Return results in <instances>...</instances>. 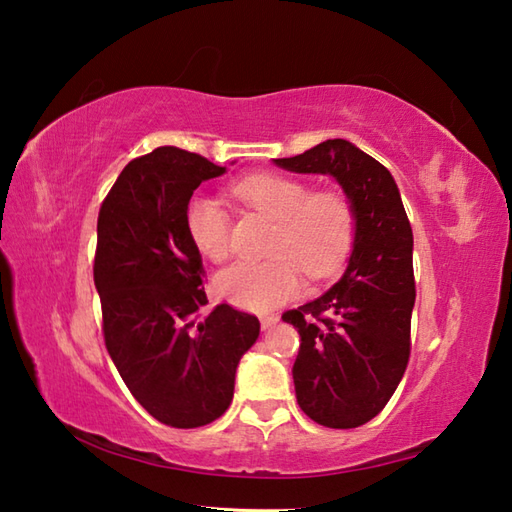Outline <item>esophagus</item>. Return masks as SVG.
<instances>
[{
	"label": "esophagus",
	"instance_id": "1",
	"mask_svg": "<svg viewBox=\"0 0 512 512\" xmlns=\"http://www.w3.org/2000/svg\"><path fill=\"white\" fill-rule=\"evenodd\" d=\"M259 323H262V330H270L279 323V317H277V314H264V317L259 319Z\"/></svg>",
	"mask_w": 512,
	"mask_h": 512
}]
</instances>
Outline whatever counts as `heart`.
I'll return each instance as SVG.
<instances>
[{"mask_svg": "<svg viewBox=\"0 0 512 512\" xmlns=\"http://www.w3.org/2000/svg\"><path fill=\"white\" fill-rule=\"evenodd\" d=\"M250 209L275 222L264 262H237L215 277V292L237 308L264 312L292 299L301 270L312 279L341 268L354 242V211L345 195L310 193L306 182L279 173H253L233 184ZM187 228L204 257L224 262L231 255V217L213 195H193Z\"/></svg>", "mask_w": 512, "mask_h": 512, "instance_id": "1", "label": "heart"}]
</instances>
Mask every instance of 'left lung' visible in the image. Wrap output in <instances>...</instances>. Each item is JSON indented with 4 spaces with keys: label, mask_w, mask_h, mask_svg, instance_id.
<instances>
[{
    "label": "left lung",
    "mask_w": 512,
    "mask_h": 512,
    "mask_svg": "<svg viewBox=\"0 0 512 512\" xmlns=\"http://www.w3.org/2000/svg\"><path fill=\"white\" fill-rule=\"evenodd\" d=\"M273 162L330 176L352 204L354 242L341 279L281 319L301 336L292 380L303 413L330 429L361 427L394 396L409 361L413 233L398 184L343 138Z\"/></svg>",
    "instance_id": "1"
}]
</instances>
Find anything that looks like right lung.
<instances>
[{"label":"right lung","instance_id":"right-lung-1","mask_svg":"<svg viewBox=\"0 0 512 512\" xmlns=\"http://www.w3.org/2000/svg\"><path fill=\"white\" fill-rule=\"evenodd\" d=\"M191 151L158 147L121 171L96 224L94 286L118 374L156 420L195 429L233 400L235 372L259 321L209 303L187 206L204 180L224 176Z\"/></svg>","mask_w":512,"mask_h":512}]
</instances>
